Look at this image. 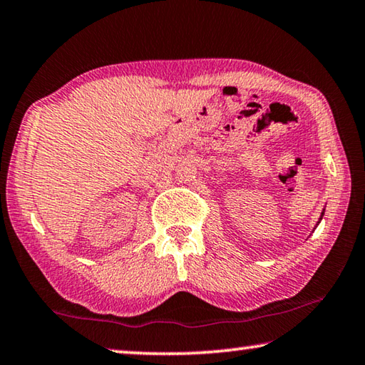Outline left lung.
Returning a JSON list of instances; mask_svg holds the SVG:
<instances>
[{"mask_svg": "<svg viewBox=\"0 0 365 365\" xmlns=\"http://www.w3.org/2000/svg\"><path fill=\"white\" fill-rule=\"evenodd\" d=\"M322 217H324V212H322V214H320V220H322ZM317 224H319V222H317Z\"/></svg>", "mask_w": 365, "mask_h": 365, "instance_id": "left-lung-1", "label": "left lung"}]
</instances>
